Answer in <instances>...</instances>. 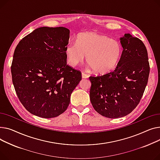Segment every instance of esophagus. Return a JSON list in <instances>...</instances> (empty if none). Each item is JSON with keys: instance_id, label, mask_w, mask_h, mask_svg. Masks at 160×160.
Masks as SVG:
<instances>
[{"instance_id": "1", "label": "esophagus", "mask_w": 160, "mask_h": 160, "mask_svg": "<svg viewBox=\"0 0 160 160\" xmlns=\"http://www.w3.org/2000/svg\"><path fill=\"white\" fill-rule=\"evenodd\" d=\"M88 78V76L87 74H86L85 73H84V72H82V78H83V79H87V78Z\"/></svg>"}]
</instances>
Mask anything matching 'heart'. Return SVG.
<instances>
[{
  "label": "heart",
  "mask_w": 160,
  "mask_h": 160,
  "mask_svg": "<svg viewBox=\"0 0 160 160\" xmlns=\"http://www.w3.org/2000/svg\"><path fill=\"white\" fill-rule=\"evenodd\" d=\"M123 49L121 42L95 32L79 34L77 42H70L65 49L66 58L71 67L87 62L96 73L107 74L114 71L121 59Z\"/></svg>",
  "instance_id": "b5f03b06"
}]
</instances>
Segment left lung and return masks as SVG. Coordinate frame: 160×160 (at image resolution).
Returning <instances> with one entry per match:
<instances>
[{
  "instance_id": "1",
  "label": "left lung",
  "mask_w": 160,
  "mask_h": 160,
  "mask_svg": "<svg viewBox=\"0 0 160 160\" xmlns=\"http://www.w3.org/2000/svg\"><path fill=\"white\" fill-rule=\"evenodd\" d=\"M120 42L123 52L116 68L107 74L89 78L93 108L101 116L112 119L125 116L138 106L150 72L143 42L129 33L121 37Z\"/></svg>"
}]
</instances>
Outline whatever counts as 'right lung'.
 <instances>
[{"mask_svg": "<svg viewBox=\"0 0 160 160\" xmlns=\"http://www.w3.org/2000/svg\"><path fill=\"white\" fill-rule=\"evenodd\" d=\"M70 30L41 27L28 34L15 48L12 63L17 95L31 114L57 117L67 109L81 73L67 64L65 49Z\"/></svg>", "mask_w": 160, "mask_h": 160, "instance_id": "1", "label": "right lung"}]
</instances>
